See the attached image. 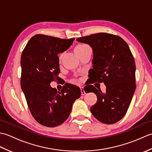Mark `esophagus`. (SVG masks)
Wrapping results in <instances>:
<instances>
[{
    "label": "esophagus",
    "instance_id": "34e87169",
    "mask_svg": "<svg viewBox=\"0 0 152 152\" xmlns=\"http://www.w3.org/2000/svg\"><path fill=\"white\" fill-rule=\"evenodd\" d=\"M80 90H81L82 95H84L86 94V92H85V91H84V89H83V87H81V88H80Z\"/></svg>",
    "mask_w": 152,
    "mask_h": 152
}]
</instances>
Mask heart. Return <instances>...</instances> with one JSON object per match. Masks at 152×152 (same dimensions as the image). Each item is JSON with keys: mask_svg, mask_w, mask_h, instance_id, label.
Returning <instances> with one entry per match:
<instances>
[{"mask_svg": "<svg viewBox=\"0 0 152 152\" xmlns=\"http://www.w3.org/2000/svg\"><path fill=\"white\" fill-rule=\"evenodd\" d=\"M86 47H88V46H86L85 44H78L75 47V48H74V51H75L76 53H77L80 52V51H82ZM59 59H61V56L59 57Z\"/></svg>", "mask_w": 152, "mask_h": 152, "instance_id": "1", "label": "heart"}]
</instances>
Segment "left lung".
I'll list each match as a JSON object with an SVG mask.
<instances>
[{"mask_svg":"<svg viewBox=\"0 0 152 152\" xmlns=\"http://www.w3.org/2000/svg\"><path fill=\"white\" fill-rule=\"evenodd\" d=\"M76 40L92 48L93 69L89 72L90 83L104 82L106 87V92L102 93L93 85L86 86V93L92 91L97 97L96 104L90 110L103 124H115L124 117L136 89V66L129 47L120 37L106 33Z\"/></svg>","mask_w":152,"mask_h":152,"instance_id":"left-lung-1","label":"left lung"}]
</instances>
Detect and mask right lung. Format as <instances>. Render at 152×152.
I'll list each match as a JSON object with an SVG mask.
<instances>
[{
  "label": "right lung",
  "mask_w": 152,
  "mask_h": 152,
  "mask_svg": "<svg viewBox=\"0 0 152 152\" xmlns=\"http://www.w3.org/2000/svg\"><path fill=\"white\" fill-rule=\"evenodd\" d=\"M75 38L61 39L44 34L32 37L21 57V87L32 115L48 127L62 124L69 118L80 89L65 83L61 91L50 86L60 72L57 54L69 49Z\"/></svg>",
  "instance_id": "obj_1"
}]
</instances>
